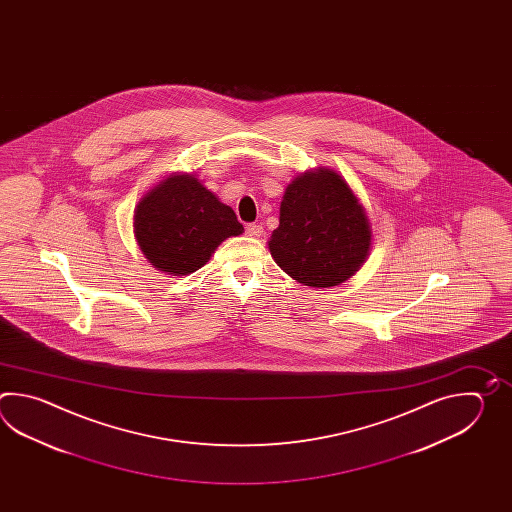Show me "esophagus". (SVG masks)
I'll use <instances>...</instances> for the list:
<instances>
[{
	"instance_id": "obj_1",
	"label": "esophagus",
	"mask_w": 512,
	"mask_h": 512,
	"mask_svg": "<svg viewBox=\"0 0 512 512\" xmlns=\"http://www.w3.org/2000/svg\"><path fill=\"white\" fill-rule=\"evenodd\" d=\"M245 232H247V236H251V238H260L261 234H263V227L258 225V223H249V225L245 227Z\"/></svg>"
}]
</instances>
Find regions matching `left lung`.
<instances>
[{
  "label": "left lung",
  "mask_w": 512,
  "mask_h": 512,
  "mask_svg": "<svg viewBox=\"0 0 512 512\" xmlns=\"http://www.w3.org/2000/svg\"><path fill=\"white\" fill-rule=\"evenodd\" d=\"M366 208L333 168L296 175L285 188L269 251L296 282L333 287L359 271L371 249Z\"/></svg>",
  "instance_id": "1"
}]
</instances>
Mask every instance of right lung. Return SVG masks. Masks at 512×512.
I'll return each instance as SVG.
<instances>
[{
    "mask_svg": "<svg viewBox=\"0 0 512 512\" xmlns=\"http://www.w3.org/2000/svg\"><path fill=\"white\" fill-rule=\"evenodd\" d=\"M243 232L234 210L194 174H170L133 210V236L157 271L186 276L201 269L221 241Z\"/></svg>",
    "mask_w": 512,
    "mask_h": 512,
    "instance_id": "obj_1",
    "label": "right lung"
}]
</instances>
